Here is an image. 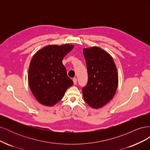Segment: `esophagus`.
I'll return each instance as SVG.
<instances>
[{
    "instance_id": "34e87169",
    "label": "esophagus",
    "mask_w": 150,
    "mask_h": 150,
    "mask_svg": "<svg viewBox=\"0 0 150 150\" xmlns=\"http://www.w3.org/2000/svg\"><path fill=\"white\" fill-rule=\"evenodd\" d=\"M72 81H73V83L74 84H77V78H73V79H72Z\"/></svg>"
}]
</instances>
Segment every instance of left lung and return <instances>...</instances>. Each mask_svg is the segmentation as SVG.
Here are the masks:
<instances>
[{"label": "left lung", "mask_w": 150, "mask_h": 150, "mask_svg": "<svg viewBox=\"0 0 150 150\" xmlns=\"http://www.w3.org/2000/svg\"><path fill=\"white\" fill-rule=\"evenodd\" d=\"M88 81L82 89L85 102L98 109L114 97L118 85V74L112 57L98 47L83 49Z\"/></svg>", "instance_id": "1"}]
</instances>
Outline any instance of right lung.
Returning <instances> with one entry per match:
<instances>
[{"label":"right lung","instance_id":"obj_1","mask_svg":"<svg viewBox=\"0 0 150 150\" xmlns=\"http://www.w3.org/2000/svg\"><path fill=\"white\" fill-rule=\"evenodd\" d=\"M73 47V45L67 44L49 45L40 49L31 59L28 72L29 87L36 99L43 105L54 106L73 85L62 62Z\"/></svg>","mask_w":150,"mask_h":150}]
</instances>
